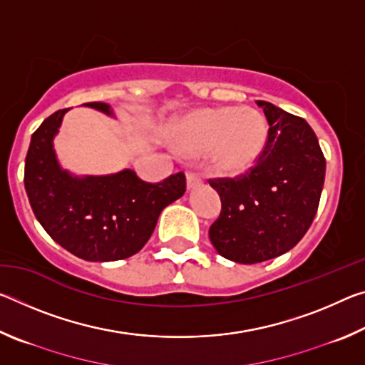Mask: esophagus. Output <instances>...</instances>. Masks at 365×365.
<instances>
[{
    "label": "esophagus",
    "instance_id": "esophagus-1",
    "mask_svg": "<svg viewBox=\"0 0 365 365\" xmlns=\"http://www.w3.org/2000/svg\"><path fill=\"white\" fill-rule=\"evenodd\" d=\"M202 178L200 174H196V172H187V187L188 188H195L197 185H201Z\"/></svg>",
    "mask_w": 365,
    "mask_h": 365
}]
</instances>
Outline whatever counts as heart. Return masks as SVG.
<instances>
[{
	"label": "heart",
	"mask_w": 365,
	"mask_h": 365,
	"mask_svg": "<svg viewBox=\"0 0 365 365\" xmlns=\"http://www.w3.org/2000/svg\"><path fill=\"white\" fill-rule=\"evenodd\" d=\"M267 120L255 108H214L190 114L175 132L178 151L190 156L211 151V165L238 175L257 163L267 143Z\"/></svg>",
	"instance_id": "b5f03b06"
}]
</instances>
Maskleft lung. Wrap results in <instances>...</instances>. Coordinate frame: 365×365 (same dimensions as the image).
Instances as JSON below:
<instances>
[{"instance_id": "8db88e82", "label": "left lung", "mask_w": 365, "mask_h": 365, "mask_svg": "<svg viewBox=\"0 0 365 365\" xmlns=\"http://www.w3.org/2000/svg\"><path fill=\"white\" fill-rule=\"evenodd\" d=\"M269 122L257 163L237 177L209 178L222 201L209 238L220 256L257 264L298 245L316 217L325 180V158L302 117L257 101Z\"/></svg>"}]
</instances>
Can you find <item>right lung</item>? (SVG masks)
Listing matches in <instances>:
<instances>
[{"mask_svg":"<svg viewBox=\"0 0 365 365\" xmlns=\"http://www.w3.org/2000/svg\"><path fill=\"white\" fill-rule=\"evenodd\" d=\"M110 114L104 103H85ZM67 109L46 117L30 140L24 185L35 217L54 242L85 261H119L150 240L160 211L187 190L183 172L145 182L133 170L73 178L61 170L53 137Z\"/></svg>","mask_w":365,"mask_h":365,"instance_id":"obj_1","label":"right lung"}]
</instances>
